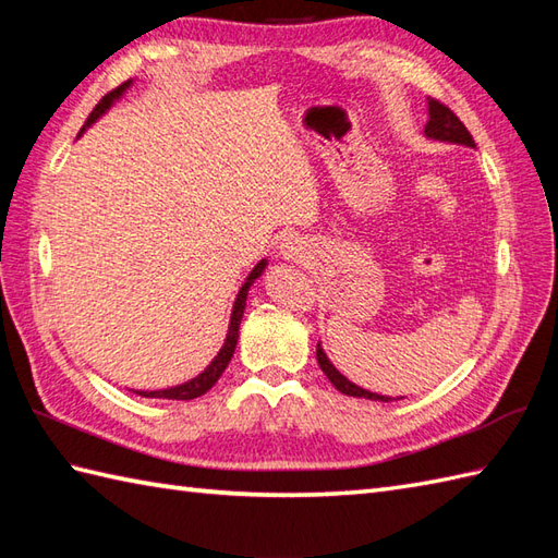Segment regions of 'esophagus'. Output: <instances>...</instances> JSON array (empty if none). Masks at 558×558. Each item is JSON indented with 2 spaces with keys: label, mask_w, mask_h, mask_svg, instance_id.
Segmentation results:
<instances>
[{
  "label": "esophagus",
  "mask_w": 558,
  "mask_h": 558,
  "mask_svg": "<svg viewBox=\"0 0 558 558\" xmlns=\"http://www.w3.org/2000/svg\"><path fill=\"white\" fill-rule=\"evenodd\" d=\"M280 254L286 256V258H294V256L300 254V242L294 240V236H288V240L280 244Z\"/></svg>",
  "instance_id": "obj_1"
}]
</instances>
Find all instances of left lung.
Instances as JSON below:
<instances>
[{
	"label": "left lung",
	"mask_w": 558,
	"mask_h": 558,
	"mask_svg": "<svg viewBox=\"0 0 558 558\" xmlns=\"http://www.w3.org/2000/svg\"><path fill=\"white\" fill-rule=\"evenodd\" d=\"M426 110H429V122H426L424 126V136L432 138V141H441V144H458V146H468V148H475V141H472L470 132L465 129V124H462L458 117L450 112L446 105H441L438 100L429 98L426 100ZM316 360H318V366H322V372L328 376V381L333 384L340 393L345 396H352V398H366V400H378V402H390L396 398H388V396H378V393H372V390L366 388H360L357 384H352L348 376H342L333 362H330L326 357V352L322 348V340L316 342Z\"/></svg>",
	"instance_id": "left-lung-1"
}]
</instances>
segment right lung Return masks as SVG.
Returning <instances> with one entry per match:
<instances>
[{
	"label": "right lung",
	"mask_w": 558,
	"mask_h": 558,
	"mask_svg": "<svg viewBox=\"0 0 558 558\" xmlns=\"http://www.w3.org/2000/svg\"><path fill=\"white\" fill-rule=\"evenodd\" d=\"M132 83H134V81L129 78V81L122 83L120 88H114L112 93H108V96H105V98L96 105V110L90 112L86 124H83V129H81V134L86 132V129H88L90 124H96V122L100 120V117H102L105 112H108V110L112 108V105H114L117 100H120L129 88H132ZM81 134H78V136H81ZM266 266H268V260L260 258L258 264L254 266V270L246 276V280H244V286L240 288V292H236V300H234V304H232V316H230L228 336H225V342H222L220 352L216 354V357H213V362L206 366L204 372H201V374L194 376V378H189V381H184V384H180V386H170V388H160V390H134V393L144 396V398H165V400H194V398H198V396L208 393V390H210L213 386H216V381L222 376L225 366H228L230 360H232L234 348H236V338H240V324H242V316H244L248 288L254 286L256 278H260V272L266 270Z\"/></svg>",
	"instance_id": "add662e5"
}]
</instances>
